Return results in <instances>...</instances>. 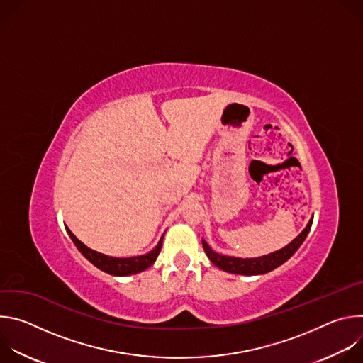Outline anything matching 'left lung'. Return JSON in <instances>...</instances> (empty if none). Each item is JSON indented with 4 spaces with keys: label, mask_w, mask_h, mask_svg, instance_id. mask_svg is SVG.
<instances>
[{
    "label": "left lung",
    "mask_w": 363,
    "mask_h": 363,
    "mask_svg": "<svg viewBox=\"0 0 363 363\" xmlns=\"http://www.w3.org/2000/svg\"><path fill=\"white\" fill-rule=\"evenodd\" d=\"M312 223H313V218L308 221L307 227L301 231V234L297 238H294L284 248H281L276 252H272L269 255L257 257V258H237V257L221 255V254H217L216 251H213L205 241H202V247H203L206 255H208V258L213 262V264L224 272L234 273V274H247V276L264 274V273H269V272L274 270L276 267L281 266L298 250V247L303 244L304 238L307 237L310 228H312Z\"/></svg>",
    "instance_id": "8db88e82"
}]
</instances>
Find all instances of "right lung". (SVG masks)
Segmentation results:
<instances>
[{
  "label": "right lung",
  "mask_w": 363,
  "mask_h": 363,
  "mask_svg": "<svg viewBox=\"0 0 363 363\" xmlns=\"http://www.w3.org/2000/svg\"><path fill=\"white\" fill-rule=\"evenodd\" d=\"M67 233L72 238V241L74 242V245L79 248V251L87 258V260L94 264L97 269L106 272L109 274L113 276H129V274H135V273H140L143 270H146L147 267H150L157 257L160 255V251L162 248V238L158 242V245L155 247L150 252L145 254V255H138V257H130V258H118V257H109L105 254H100L89 247H86L82 241H79L74 234L67 228Z\"/></svg>",
  "instance_id": "1"
}]
</instances>
